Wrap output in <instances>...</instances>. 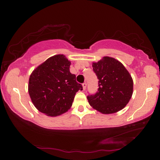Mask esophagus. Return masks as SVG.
Wrapping results in <instances>:
<instances>
[{
    "mask_svg": "<svg viewBox=\"0 0 160 160\" xmlns=\"http://www.w3.org/2000/svg\"><path fill=\"white\" fill-rule=\"evenodd\" d=\"M86 87H87V83L86 82H84L82 83V88H83V90H85L86 89Z\"/></svg>",
    "mask_w": 160,
    "mask_h": 160,
    "instance_id": "obj_1",
    "label": "esophagus"
}]
</instances>
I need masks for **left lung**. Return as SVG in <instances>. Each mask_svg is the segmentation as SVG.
<instances>
[{"label": "left lung", "instance_id": "8db88e82", "mask_svg": "<svg viewBox=\"0 0 160 160\" xmlns=\"http://www.w3.org/2000/svg\"><path fill=\"white\" fill-rule=\"evenodd\" d=\"M92 68L99 88L95 94L87 97L90 106L105 114L123 109L131 98L133 88L128 70L121 62L108 56L93 63Z\"/></svg>", "mask_w": 160, "mask_h": 160}]
</instances>
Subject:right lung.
<instances>
[{"label": "right lung", "instance_id": "1", "mask_svg": "<svg viewBox=\"0 0 160 160\" xmlns=\"http://www.w3.org/2000/svg\"><path fill=\"white\" fill-rule=\"evenodd\" d=\"M70 62L63 55L48 58L29 77L28 91L35 107L45 114L56 116L72 106L78 90H82L75 75L70 72Z\"/></svg>", "mask_w": 160, "mask_h": 160}]
</instances>
